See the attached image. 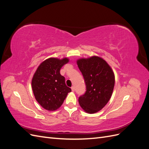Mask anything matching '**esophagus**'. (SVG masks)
<instances>
[{
    "mask_svg": "<svg viewBox=\"0 0 149 149\" xmlns=\"http://www.w3.org/2000/svg\"><path fill=\"white\" fill-rule=\"evenodd\" d=\"M71 90H72V91H74L75 88H74V86H72V87H71Z\"/></svg>",
    "mask_w": 149,
    "mask_h": 149,
    "instance_id": "obj_1",
    "label": "esophagus"
}]
</instances>
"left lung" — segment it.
I'll return each mask as SVG.
<instances>
[{"instance_id": "obj_1", "label": "left lung", "mask_w": 149, "mask_h": 149, "mask_svg": "<svg viewBox=\"0 0 149 149\" xmlns=\"http://www.w3.org/2000/svg\"><path fill=\"white\" fill-rule=\"evenodd\" d=\"M77 65L86 86V93L78 99L79 105L88 113H96L111 97L115 84L114 72L104 60L97 56L81 58Z\"/></svg>"}]
</instances>
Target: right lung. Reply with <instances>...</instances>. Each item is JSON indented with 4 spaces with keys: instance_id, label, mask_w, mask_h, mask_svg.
Listing matches in <instances>:
<instances>
[{
    "instance_id": "obj_1",
    "label": "right lung",
    "mask_w": 149,
    "mask_h": 149,
    "mask_svg": "<svg viewBox=\"0 0 149 149\" xmlns=\"http://www.w3.org/2000/svg\"><path fill=\"white\" fill-rule=\"evenodd\" d=\"M69 59L49 58L39 65L31 80V87L36 100L48 111H55L63 103L71 88L65 84L60 69Z\"/></svg>"
}]
</instances>
